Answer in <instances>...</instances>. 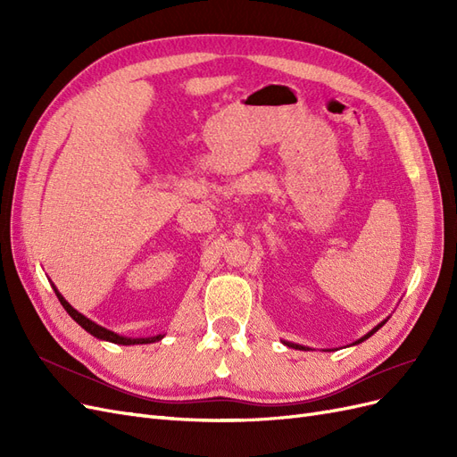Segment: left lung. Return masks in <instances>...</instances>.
<instances>
[{"label":"left lung","instance_id":"8db88e82","mask_svg":"<svg viewBox=\"0 0 457 457\" xmlns=\"http://www.w3.org/2000/svg\"><path fill=\"white\" fill-rule=\"evenodd\" d=\"M383 324H385V322H381V324H379V326H376V328H373V329H371V331H370V334H366V336H364V337H362V339H358V341H356V343H361V341H364V339H368V337H370V336H373V334H376V331H378V329H379V328H381V326H383ZM286 345H287V347H294V349H305V347H301V345H294V343H286Z\"/></svg>","mask_w":457,"mask_h":457}]
</instances>
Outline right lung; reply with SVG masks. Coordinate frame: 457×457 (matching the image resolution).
I'll return each instance as SVG.
<instances>
[{"instance_id":"right-lung-1","label":"right lung","mask_w":457,"mask_h":457,"mask_svg":"<svg viewBox=\"0 0 457 457\" xmlns=\"http://www.w3.org/2000/svg\"><path fill=\"white\" fill-rule=\"evenodd\" d=\"M54 294H57V297H59V301H61V305L64 307V311L71 314L74 320L84 328L86 331H89L91 336H95V337H99V339H104V341H110V343H118V345H143V343H154V341H160L163 336H156V337H146V339H131V337H121V336H118V334H114V331H110V329H106V328H103V326H99V324H95V322H91L89 318H86L84 314H79L72 305H68V301L57 292V289H54Z\"/></svg>"}]
</instances>
